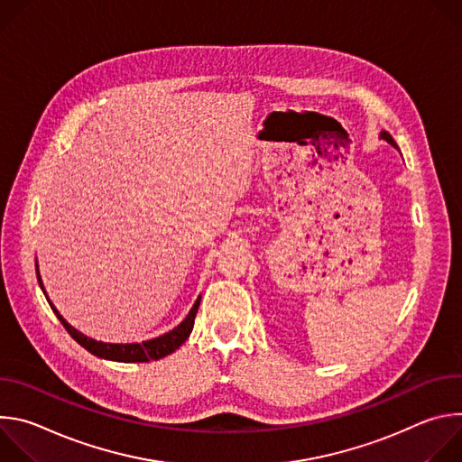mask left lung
I'll use <instances>...</instances> for the list:
<instances>
[{
  "label": "left lung",
  "instance_id": "left-lung-1",
  "mask_svg": "<svg viewBox=\"0 0 462 462\" xmlns=\"http://www.w3.org/2000/svg\"><path fill=\"white\" fill-rule=\"evenodd\" d=\"M380 137H382V139H385V141H387L391 146L397 148V143H394V141H393V137H391L389 134H385V131H383V134H380Z\"/></svg>",
  "mask_w": 462,
  "mask_h": 462
}]
</instances>
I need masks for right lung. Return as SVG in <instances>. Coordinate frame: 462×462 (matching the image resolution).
I'll list each match as a JSON object with an SVG mask.
<instances>
[{
  "label": "right lung",
  "instance_id": "1",
  "mask_svg": "<svg viewBox=\"0 0 462 462\" xmlns=\"http://www.w3.org/2000/svg\"><path fill=\"white\" fill-rule=\"evenodd\" d=\"M38 273V271H36ZM38 283L43 291V285H42V278L38 274ZM45 294V291H43ZM47 298V296H45ZM49 301V298H47ZM199 303H201V298H197V301L193 303L191 310L188 312V316L180 321V325H177L173 331L159 337V338H153V340H148V342H143V344H104V342H97V340H91L88 337H84L82 333H79L75 327H71L68 321H65L60 312L54 309V305L49 301L51 309L54 310V314L58 316V319L61 321V325L65 327V331H68L84 349H88L89 353L100 356V358H106V360H115V362H150V360H159V358H164L168 355H171L175 349H179L186 338L189 337L191 328H193V321H195V314H197V309H199Z\"/></svg>",
  "mask_w": 462,
  "mask_h": 462
}]
</instances>
